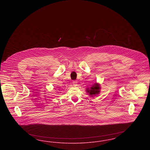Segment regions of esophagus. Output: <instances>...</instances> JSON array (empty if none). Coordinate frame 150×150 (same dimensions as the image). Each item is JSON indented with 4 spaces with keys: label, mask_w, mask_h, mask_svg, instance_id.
Wrapping results in <instances>:
<instances>
[{
    "label": "esophagus",
    "mask_w": 150,
    "mask_h": 150,
    "mask_svg": "<svg viewBox=\"0 0 150 150\" xmlns=\"http://www.w3.org/2000/svg\"><path fill=\"white\" fill-rule=\"evenodd\" d=\"M77 81H75V80H74V81H72V84H73V86H77Z\"/></svg>",
    "instance_id": "1"
}]
</instances>
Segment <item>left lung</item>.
Returning <instances> with one entry per match:
<instances>
[{
    "label": "left lung",
    "mask_w": 150,
    "mask_h": 150,
    "mask_svg": "<svg viewBox=\"0 0 150 150\" xmlns=\"http://www.w3.org/2000/svg\"><path fill=\"white\" fill-rule=\"evenodd\" d=\"M100 86L97 84H94V85H93L91 88V89H87V92L89 93L91 96H93L94 95L96 94H98L100 93Z\"/></svg>",
    "instance_id": "left-lung-1"
}]
</instances>
